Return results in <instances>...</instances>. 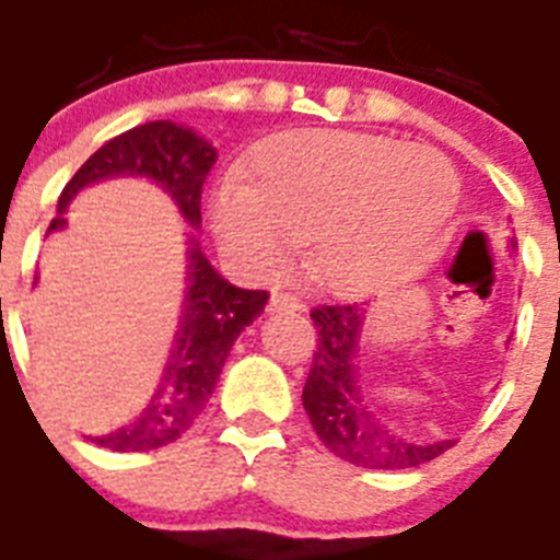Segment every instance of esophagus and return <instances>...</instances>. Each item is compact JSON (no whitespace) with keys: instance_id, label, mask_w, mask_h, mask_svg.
<instances>
[{"instance_id":"34e87169","label":"esophagus","mask_w":560,"mask_h":560,"mask_svg":"<svg viewBox=\"0 0 560 560\" xmlns=\"http://www.w3.org/2000/svg\"><path fill=\"white\" fill-rule=\"evenodd\" d=\"M269 311H303V300L296 294H289V291H277V294H271Z\"/></svg>"}]
</instances>
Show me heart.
<instances>
[{
	"label": "heart",
	"mask_w": 560,
	"mask_h": 560,
	"mask_svg": "<svg viewBox=\"0 0 560 560\" xmlns=\"http://www.w3.org/2000/svg\"><path fill=\"white\" fill-rule=\"evenodd\" d=\"M457 196L454 167L432 148L303 128L257 148L249 187H221L212 224L226 252L257 275L285 269L294 244L311 241V275L330 289H355L427 249Z\"/></svg>",
	"instance_id": "1"
}]
</instances>
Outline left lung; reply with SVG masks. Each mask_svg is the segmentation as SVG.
Instances as JSON below:
<instances>
[{
    "mask_svg": "<svg viewBox=\"0 0 560 560\" xmlns=\"http://www.w3.org/2000/svg\"><path fill=\"white\" fill-rule=\"evenodd\" d=\"M511 246H516L513 237ZM311 319L319 339L303 389V407L316 438L336 457L361 468L400 471L429 463L454 446V440L412 443L370 409L355 375V353L364 325V311L359 308V303L316 305Z\"/></svg>",
    "mask_w": 560,
    "mask_h": 560,
    "instance_id": "obj_1",
    "label": "left lung"
}]
</instances>
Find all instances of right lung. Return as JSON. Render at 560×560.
<instances>
[{
    "label": "right lung",
    "mask_w": 560,
    "mask_h": 560,
    "mask_svg": "<svg viewBox=\"0 0 560 560\" xmlns=\"http://www.w3.org/2000/svg\"><path fill=\"white\" fill-rule=\"evenodd\" d=\"M212 165L215 148L201 140L192 128L176 126L171 120L145 122L108 140L78 167L75 176L61 190L58 212L67 210L72 196L86 185L112 176H148L171 192V199L179 205L182 215L192 226H199L201 187ZM63 224V215H56L49 232L61 230ZM187 260L190 266L185 308L156 393L133 423L103 438H92L97 446L112 452H151L179 440L207 407L237 334L255 316L264 314L269 303V291H246L226 283L212 269L192 235Z\"/></svg>",
    "instance_id": "obj_1"
}]
</instances>
